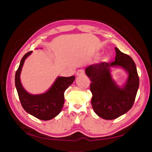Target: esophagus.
<instances>
[{"instance_id": "esophagus-1", "label": "esophagus", "mask_w": 152, "mask_h": 152, "mask_svg": "<svg viewBox=\"0 0 152 152\" xmlns=\"http://www.w3.org/2000/svg\"><path fill=\"white\" fill-rule=\"evenodd\" d=\"M84 70L83 69H80L78 71H77L76 72V76H82V75H84Z\"/></svg>"}]
</instances>
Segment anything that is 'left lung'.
Returning a JSON list of instances; mask_svg holds the SVG:
<instances>
[{
  "label": "left lung",
  "mask_w": 152,
  "mask_h": 152,
  "mask_svg": "<svg viewBox=\"0 0 152 152\" xmlns=\"http://www.w3.org/2000/svg\"><path fill=\"white\" fill-rule=\"evenodd\" d=\"M115 61L92 64L85 69L91 79V104L98 116L112 120L124 115L134 103L140 84L137 68L129 56L115 48ZM113 67H120L128 74V78L119 86L112 78Z\"/></svg>",
  "instance_id": "left-lung-1"
}]
</instances>
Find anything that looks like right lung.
I'll return each instance as SVG.
<instances>
[{"mask_svg":"<svg viewBox=\"0 0 152 152\" xmlns=\"http://www.w3.org/2000/svg\"><path fill=\"white\" fill-rule=\"evenodd\" d=\"M31 53L32 51L27 52L20 60L15 74V86L25 111L37 119L48 121L61 112L64 103V92L73 83L75 76H58L46 92L38 94L29 93L23 86L20 76L25 61Z\"/></svg>","mask_w":152,"mask_h":152,"instance_id":"1","label":"right lung"}]
</instances>
